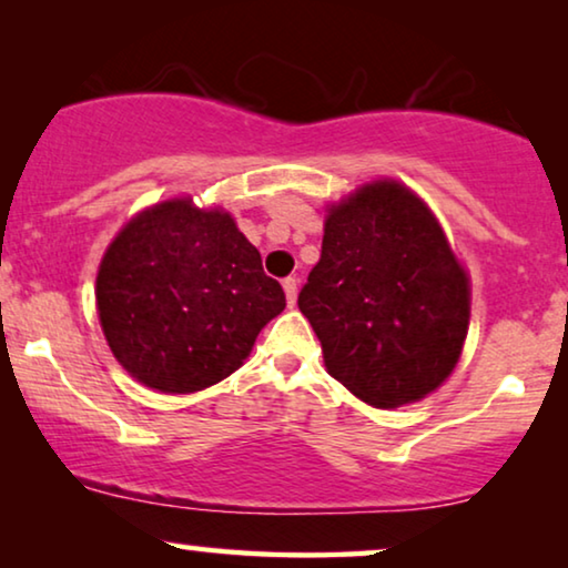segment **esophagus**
I'll return each instance as SVG.
<instances>
[{
  "label": "esophagus",
  "instance_id": "esophagus-1",
  "mask_svg": "<svg viewBox=\"0 0 568 568\" xmlns=\"http://www.w3.org/2000/svg\"><path fill=\"white\" fill-rule=\"evenodd\" d=\"M282 286H284L286 302H290V305H294V300H297V278H294V276H286L284 282H282Z\"/></svg>",
  "mask_w": 568,
  "mask_h": 568
}]
</instances>
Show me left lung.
Masks as SVG:
<instances>
[{"mask_svg":"<svg viewBox=\"0 0 568 568\" xmlns=\"http://www.w3.org/2000/svg\"><path fill=\"white\" fill-rule=\"evenodd\" d=\"M297 305L331 377L375 408L422 400L460 359L468 276L434 214L395 181L333 206Z\"/></svg>","mask_w":568,"mask_h":568,"instance_id":"8db88e82","label":"left lung"}]
</instances>
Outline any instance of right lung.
Returning <instances> with one entry per match:
<instances>
[{"mask_svg": "<svg viewBox=\"0 0 568 568\" xmlns=\"http://www.w3.org/2000/svg\"><path fill=\"white\" fill-rule=\"evenodd\" d=\"M108 346L139 383L196 393L232 375L286 300L230 214L191 199L134 216L98 271Z\"/></svg>", "mask_w": 568, "mask_h": 568, "instance_id": "right-lung-1", "label": "right lung"}]
</instances>
